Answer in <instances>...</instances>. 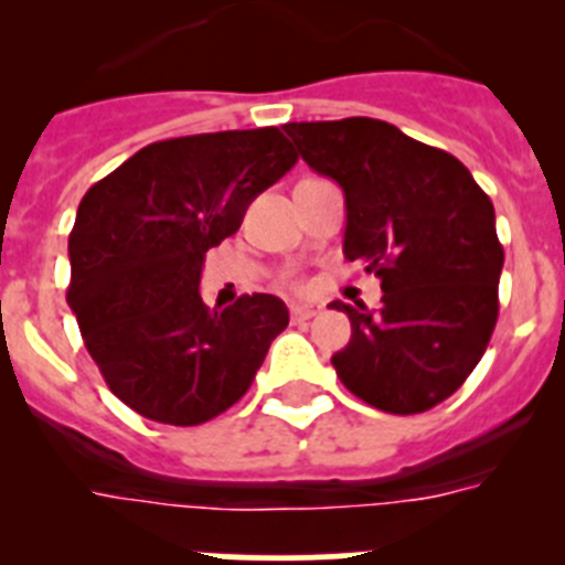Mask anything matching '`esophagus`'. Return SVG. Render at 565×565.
I'll return each mask as SVG.
<instances>
[{
  "mask_svg": "<svg viewBox=\"0 0 565 565\" xmlns=\"http://www.w3.org/2000/svg\"><path fill=\"white\" fill-rule=\"evenodd\" d=\"M319 313L317 306H308V302H294L291 306V319L294 322H308V319H313Z\"/></svg>",
  "mask_w": 565,
  "mask_h": 565,
  "instance_id": "34e87169",
  "label": "esophagus"
}]
</instances>
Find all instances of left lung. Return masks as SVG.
I'll use <instances>...</instances> for the list:
<instances>
[{"label": "left lung", "instance_id": "1", "mask_svg": "<svg viewBox=\"0 0 565 565\" xmlns=\"http://www.w3.org/2000/svg\"><path fill=\"white\" fill-rule=\"evenodd\" d=\"M282 129L342 186L344 257L382 279L376 313L331 302L351 319V342L331 356L337 376L376 411H430L476 371L495 331L503 248L492 201L458 158L387 121Z\"/></svg>", "mask_w": 565, "mask_h": 565}]
</instances>
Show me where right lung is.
I'll list each match as a JSON object with an SVG mask.
<instances>
[{
	"label": "right lung",
	"mask_w": 565,
	"mask_h": 565,
	"mask_svg": "<svg viewBox=\"0 0 565 565\" xmlns=\"http://www.w3.org/2000/svg\"><path fill=\"white\" fill-rule=\"evenodd\" d=\"M297 163L277 127L143 147L89 186L70 232L67 306L109 391L149 422L194 427L252 387L288 308L271 294L209 308V248Z\"/></svg>",
	"instance_id": "1"
}]
</instances>
